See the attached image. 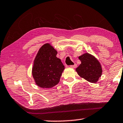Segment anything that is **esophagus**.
<instances>
[{
    "instance_id": "esophagus-1",
    "label": "esophagus",
    "mask_w": 123,
    "mask_h": 123,
    "mask_svg": "<svg viewBox=\"0 0 123 123\" xmlns=\"http://www.w3.org/2000/svg\"><path fill=\"white\" fill-rule=\"evenodd\" d=\"M70 68H76V67H77V64H74V65H70Z\"/></svg>"
}]
</instances>
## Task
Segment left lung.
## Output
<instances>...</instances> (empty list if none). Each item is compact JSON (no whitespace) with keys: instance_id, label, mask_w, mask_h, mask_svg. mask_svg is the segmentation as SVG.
<instances>
[{"instance_id":"1","label":"left lung","mask_w":123,"mask_h":123,"mask_svg":"<svg viewBox=\"0 0 123 123\" xmlns=\"http://www.w3.org/2000/svg\"><path fill=\"white\" fill-rule=\"evenodd\" d=\"M81 62L76 72L80 77L91 83H96L102 74V68L99 62L94 56L86 53L79 57Z\"/></svg>"}]
</instances>
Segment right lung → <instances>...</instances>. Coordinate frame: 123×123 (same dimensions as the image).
<instances>
[{
  "label": "right lung",
  "mask_w": 123,
  "mask_h": 123,
  "mask_svg": "<svg viewBox=\"0 0 123 123\" xmlns=\"http://www.w3.org/2000/svg\"><path fill=\"white\" fill-rule=\"evenodd\" d=\"M57 52L49 43L40 48L34 60L32 74L41 88H52L59 83L64 66L56 57Z\"/></svg>",
  "instance_id": "add662e5"
}]
</instances>
